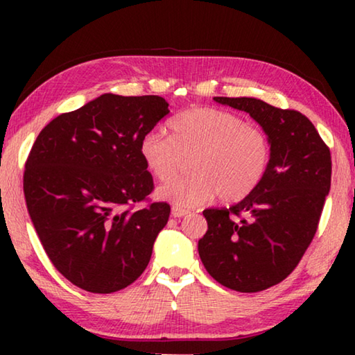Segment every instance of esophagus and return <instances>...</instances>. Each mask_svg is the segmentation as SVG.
I'll list each match as a JSON object with an SVG mask.
<instances>
[{"label":"esophagus","instance_id":"esophagus-1","mask_svg":"<svg viewBox=\"0 0 355 355\" xmlns=\"http://www.w3.org/2000/svg\"><path fill=\"white\" fill-rule=\"evenodd\" d=\"M191 211L189 209H184L182 207H173L172 208V216L173 218H183V216H188Z\"/></svg>","mask_w":355,"mask_h":355}]
</instances>
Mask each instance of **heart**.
Segmentation results:
<instances>
[{
  "mask_svg": "<svg viewBox=\"0 0 355 355\" xmlns=\"http://www.w3.org/2000/svg\"><path fill=\"white\" fill-rule=\"evenodd\" d=\"M171 136L148 131L139 152L148 172L169 182L189 159V175L161 186L158 196L177 207L192 208L213 200L241 202L260 183L271 163L266 131L236 114L200 106L180 112L169 123Z\"/></svg>",
  "mask_w": 355,
  "mask_h": 355,
  "instance_id": "obj_1",
  "label": "heart"
}]
</instances>
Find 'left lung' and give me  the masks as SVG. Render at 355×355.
I'll return each instance as SVG.
<instances>
[{"label": "left lung", "mask_w": 355, "mask_h": 355, "mask_svg": "<svg viewBox=\"0 0 355 355\" xmlns=\"http://www.w3.org/2000/svg\"><path fill=\"white\" fill-rule=\"evenodd\" d=\"M250 114L271 139L260 186L230 208H208L199 255L211 277L230 290L258 293L290 275L309 249L330 189L332 158L315 125L294 110L249 97H214Z\"/></svg>", "instance_id": "1"}]
</instances>
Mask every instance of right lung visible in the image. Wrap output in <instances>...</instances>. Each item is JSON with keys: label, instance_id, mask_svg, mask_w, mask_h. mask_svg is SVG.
Returning a JSON list of instances; mask_svg holds the SVG:
<instances>
[{"label": "right lung", "instance_id": "1", "mask_svg": "<svg viewBox=\"0 0 355 355\" xmlns=\"http://www.w3.org/2000/svg\"><path fill=\"white\" fill-rule=\"evenodd\" d=\"M167 106L158 95L105 94L53 119L28 155L29 218L55 268L81 290L107 294L133 284L169 220V203L148 202L155 184L139 152Z\"/></svg>", "mask_w": 355, "mask_h": 355}]
</instances>
